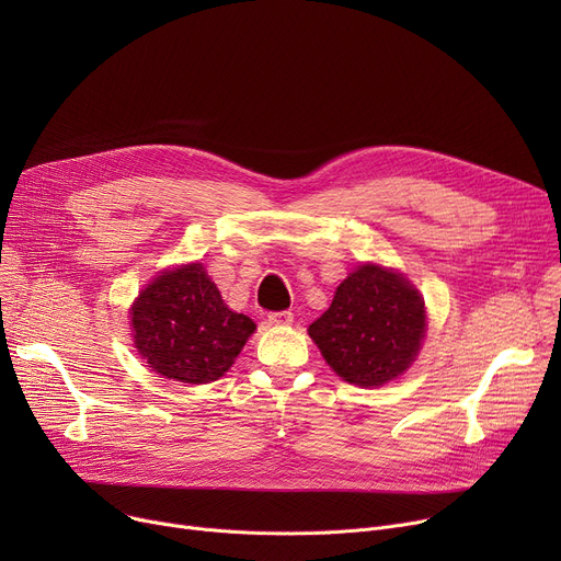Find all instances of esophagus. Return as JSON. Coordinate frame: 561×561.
I'll return each mask as SVG.
<instances>
[{
    "mask_svg": "<svg viewBox=\"0 0 561 561\" xmlns=\"http://www.w3.org/2000/svg\"><path fill=\"white\" fill-rule=\"evenodd\" d=\"M268 322H271V325H277V328L290 325V322H293V313H290V311H273V313L268 316Z\"/></svg>",
    "mask_w": 561,
    "mask_h": 561,
    "instance_id": "obj_1",
    "label": "esophagus"
}]
</instances>
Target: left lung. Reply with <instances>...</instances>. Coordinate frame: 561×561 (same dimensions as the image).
<instances>
[{
    "label": "left lung",
    "mask_w": 561,
    "mask_h": 561,
    "mask_svg": "<svg viewBox=\"0 0 561 561\" xmlns=\"http://www.w3.org/2000/svg\"><path fill=\"white\" fill-rule=\"evenodd\" d=\"M425 328L419 288L393 268L362 263L339 284L330 309L309 325V336L339 377L368 389L414 364Z\"/></svg>",
    "instance_id": "8db88e82"
}]
</instances>
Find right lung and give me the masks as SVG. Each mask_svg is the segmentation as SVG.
<instances>
[{
    "mask_svg": "<svg viewBox=\"0 0 561 561\" xmlns=\"http://www.w3.org/2000/svg\"><path fill=\"white\" fill-rule=\"evenodd\" d=\"M134 345L150 368L184 385H209L239 357L256 325L231 311L202 263L163 271L131 311Z\"/></svg>",
    "mask_w": 561,
    "mask_h": 561,
    "instance_id": "right-lung-1",
    "label": "right lung"
}]
</instances>
